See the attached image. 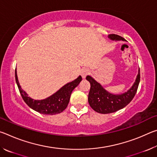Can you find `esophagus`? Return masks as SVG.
Instances as JSON below:
<instances>
[{"instance_id": "1", "label": "esophagus", "mask_w": 157, "mask_h": 157, "mask_svg": "<svg viewBox=\"0 0 157 157\" xmlns=\"http://www.w3.org/2000/svg\"><path fill=\"white\" fill-rule=\"evenodd\" d=\"M89 70L88 68H83L82 69L81 71V75H82V78H85L86 77L87 75H89Z\"/></svg>"}]
</instances>
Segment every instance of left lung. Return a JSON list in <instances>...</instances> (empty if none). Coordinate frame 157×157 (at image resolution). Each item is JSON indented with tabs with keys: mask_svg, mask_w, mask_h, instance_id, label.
Segmentation results:
<instances>
[{
	"mask_svg": "<svg viewBox=\"0 0 157 157\" xmlns=\"http://www.w3.org/2000/svg\"><path fill=\"white\" fill-rule=\"evenodd\" d=\"M108 37L113 41H125L123 37L117 34H109ZM86 79L90 82V89L88 101L91 107L100 113H110L121 109L129 104L134 98L137 91L140 82V69L136 80L131 88L121 94H111L105 90L99 82L87 75Z\"/></svg>",
	"mask_w": 157,
	"mask_h": 157,
	"instance_id": "8db88e82",
	"label": "left lung"
}]
</instances>
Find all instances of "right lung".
<instances>
[{
  "label": "right lung",
  "instance_id": "obj_1",
  "mask_svg": "<svg viewBox=\"0 0 157 157\" xmlns=\"http://www.w3.org/2000/svg\"><path fill=\"white\" fill-rule=\"evenodd\" d=\"M15 78L20 94L26 104L33 110L46 115H54L62 112L67 107L71 93L78 86L82 79L81 75H79L78 78L65 84L50 96L43 100H34L29 97L27 93L21 89L18 79L17 70L15 71Z\"/></svg>",
  "mask_w": 157,
  "mask_h": 157
}]
</instances>
